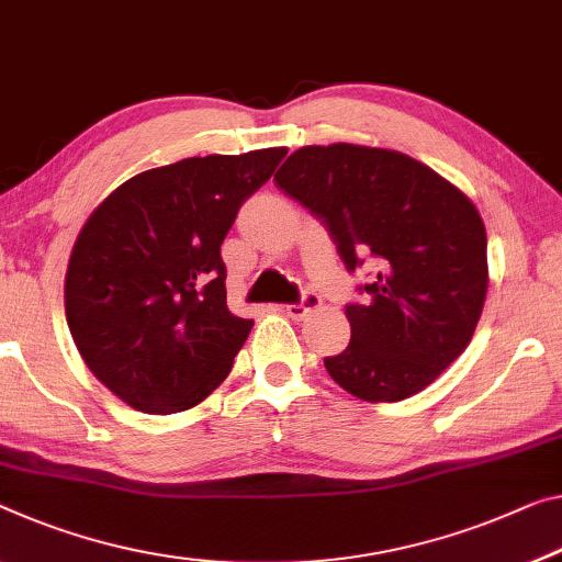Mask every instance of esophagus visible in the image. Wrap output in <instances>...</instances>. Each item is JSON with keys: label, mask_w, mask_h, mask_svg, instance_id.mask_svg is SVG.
Instances as JSON below:
<instances>
[{"label": "esophagus", "mask_w": 562, "mask_h": 562, "mask_svg": "<svg viewBox=\"0 0 562 562\" xmlns=\"http://www.w3.org/2000/svg\"><path fill=\"white\" fill-rule=\"evenodd\" d=\"M316 308H322V299H318L316 293H306L301 304L283 306V314H286L289 318H293V322H301V318H306L311 311H316Z\"/></svg>", "instance_id": "obj_1"}]
</instances>
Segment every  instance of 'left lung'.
Masks as SVG:
<instances>
[{
    "label": "left lung",
    "mask_w": 562,
    "mask_h": 562,
    "mask_svg": "<svg viewBox=\"0 0 562 562\" xmlns=\"http://www.w3.org/2000/svg\"><path fill=\"white\" fill-rule=\"evenodd\" d=\"M276 186L326 223L353 271L379 263L351 341L324 367L364 402H400L468 349L487 296V233L460 188L409 155L331 143L289 155Z\"/></svg>",
    "instance_id": "obj_1"
}]
</instances>
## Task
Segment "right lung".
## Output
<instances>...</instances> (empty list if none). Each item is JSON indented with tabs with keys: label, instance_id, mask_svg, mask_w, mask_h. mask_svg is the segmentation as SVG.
Here are the masks:
<instances>
[{
	"label": "right lung",
	"instance_id": "right-lung-1",
	"mask_svg": "<svg viewBox=\"0 0 562 562\" xmlns=\"http://www.w3.org/2000/svg\"><path fill=\"white\" fill-rule=\"evenodd\" d=\"M286 148L137 172L90 213L65 276L85 364L127 407L193 409L223 384L251 318L231 314L221 244Z\"/></svg>",
	"mask_w": 562,
	"mask_h": 562
}]
</instances>
